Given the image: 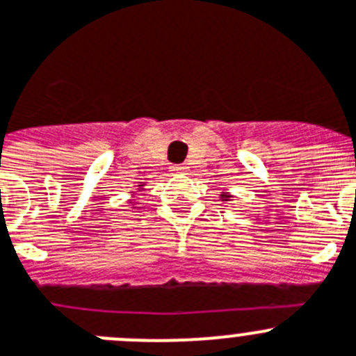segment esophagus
I'll return each instance as SVG.
<instances>
[{
    "label": "esophagus",
    "mask_w": 356,
    "mask_h": 356,
    "mask_svg": "<svg viewBox=\"0 0 356 356\" xmlns=\"http://www.w3.org/2000/svg\"><path fill=\"white\" fill-rule=\"evenodd\" d=\"M186 168H188V166H184V165H172L170 166V170L174 172V174H184Z\"/></svg>",
    "instance_id": "esophagus-1"
}]
</instances>
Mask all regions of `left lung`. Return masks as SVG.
Instances as JSON below:
<instances>
[{
	"mask_svg": "<svg viewBox=\"0 0 356 356\" xmlns=\"http://www.w3.org/2000/svg\"><path fill=\"white\" fill-rule=\"evenodd\" d=\"M230 198H232V195H230V193H227V191H223V193L222 195H220V200H230Z\"/></svg>",
	"mask_w": 356,
	"mask_h": 356,
	"instance_id": "8db88e82",
	"label": "left lung"
}]
</instances>
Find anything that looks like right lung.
Returning a JSON list of instances; mask_svg holds the SVG:
<instances>
[{"label": "right lung", "instance_id": "obj_1", "mask_svg": "<svg viewBox=\"0 0 356 356\" xmlns=\"http://www.w3.org/2000/svg\"><path fill=\"white\" fill-rule=\"evenodd\" d=\"M143 186H145V182H140V184H138V191H143ZM129 204H131V206H133V204H136V202L129 200Z\"/></svg>", "mask_w": 356, "mask_h": 356}]
</instances>
